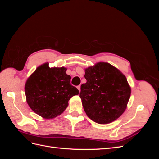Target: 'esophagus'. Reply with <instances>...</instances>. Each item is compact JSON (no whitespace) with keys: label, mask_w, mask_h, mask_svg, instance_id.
I'll return each mask as SVG.
<instances>
[{"label":"esophagus","mask_w":159,"mask_h":159,"mask_svg":"<svg viewBox=\"0 0 159 159\" xmlns=\"http://www.w3.org/2000/svg\"><path fill=\"white\" fill-rule=\"evenodd\" d=\"M77 88L78 89V90L80 91H81V86L80 85H78V86H77Z\"/></svg>","instance_id":"1"}]
</instances>
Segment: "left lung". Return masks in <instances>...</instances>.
<instances>
[{
	"label": "left lung",
	"instance_id": "left-lung-1",
	"mask_svg": "<svg viewBox=\"0 0 159 159\" xmlns=\"http://www.w3.org/2000/svg\"><path fill=\"white\" fill-rule=\"evenodd\" d=\"M87 82L80 97L88 117L99 124L117 119L125 111L131 89L125 75L111 64L98 62L85 69Z\"/></svg>",
	"mask_w": 159,
	"mask_h": 159
}]
</instances>
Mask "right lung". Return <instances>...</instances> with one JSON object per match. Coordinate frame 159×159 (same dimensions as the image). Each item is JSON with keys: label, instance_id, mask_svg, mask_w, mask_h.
I'll return each mask as SVG.
<instances>
[{"label": "right lung", "instance_id": "add662e5", "mask_svg": "<svg viewBox=\"0 0 159 159\" xmlns=\"http://www.w3.org/2000/svg\"><path fill=\"white\" fill-rule=\"evenodd\" d=\"M64 67L38 66L26 80V102L34 112L46 119L56 117L68 106V101L80 91L71 85V76Z\"/></svg>", "mask_w": 159, "mask_h": 159}]
</instances>
